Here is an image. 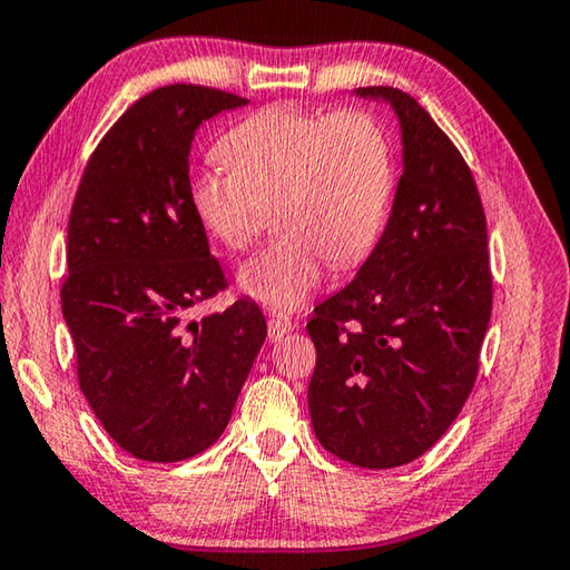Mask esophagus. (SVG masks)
<instances>
[{
    "label": "esophagus",
    "mask_w": 570,
    "mask_h": 570,
    "mask_svg": "<svg viewBox=\"0 0 570 570\" xmlns=\"http://www.w3.org/2000/svg\"><path fill=\"white\" fill-rule=\"evenodd\" d=\"M295 327V323H293V317H287V315H283V313H273L267 317V337L273 343H277V341H283V337L291 333Z\"/></svg>",
    "instance_id": "34e87169"
}]
</instances>
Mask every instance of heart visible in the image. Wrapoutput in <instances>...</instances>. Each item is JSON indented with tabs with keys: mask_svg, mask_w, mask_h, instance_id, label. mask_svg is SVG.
<instances>
[{
	"mask_svg": "<svg viewBox=\"0 0 570 570\" xmlns=\"http://www.w3.org/2000/svg\"><path fill=\"white\" fill-rule=\"evenodd\" d=\"M227 173L189 179L199 227L225 249H247L275 209L279 237L239 267V287L275 311H295L325 263L353 267L381 237L395 187L393 145L365 109L325 115L295 105L259 109L219 139Z\"/></svg>",
	"mask_w": 570,
	"mask_h": 570,
	"instance_id": "heart-1",
	"label": "heart"
}]
</instances>
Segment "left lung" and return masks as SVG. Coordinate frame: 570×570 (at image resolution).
<instances>
[{
	"label": "left lung",
	"mask_w": 570,
	"mask_h": 570,
	"mask_svg": "<svg viewBox=\"0 0 570 570\" xmlns=\"http://www.w3.org/2000/svg\"><path fill=\"white\" fill-rule=\"evenodd\" d=\"M353 95L393 107L403 175L371 257L307 323L317 351L307 405L325 451L383 471L421 458L461 413L493 279L481 195L455 145L403 89Z\"/></svg>",
	"instance_id": "obj_1"
}]
</instances>
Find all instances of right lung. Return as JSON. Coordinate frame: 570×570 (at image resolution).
I'll use <instances>...</instances> for the list:
<instances>
[{"label": "right lung", "instance_id": "right-lung-1", "mask_svg": "<svg viewBox=\"0 0 570 570\" xmlns=\"http://www.w3.org/2000/svg\"><path fill=\"white\" fill-rule=\"evenodd\" d=\"M247 99L169 85L127 109L97 145L67 227L62 313L79 387L129 455L177 463L229 423L267 325L253 301L187 321L225 287L189 207V147Z\"/></svg>", "mask_w": 570, "mask_h": 570}]
</instances>
